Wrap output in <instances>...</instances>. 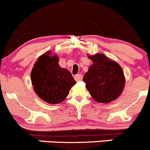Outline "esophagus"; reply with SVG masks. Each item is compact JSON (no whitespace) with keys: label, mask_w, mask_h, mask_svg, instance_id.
<instances>
[{"label":"esophagus","mask_w":150,"mask_h":150,"mask_svg":"<svg viewBox=\"0 0 150 150\" xmlns=\"http://www.w3.org/2000/svg\"><path fill=\"white\" fill-rule=\"evenodd\" d=\"M82 75L81 74H76L74 76V79H75V80L76 81H81V80H82Z\"/></svg>","instance_id":"obj_1"}]
</instances>
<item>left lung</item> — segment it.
I'll return each mask as SVG.
<instances>
[{
    "instance_id": "8db88e82",
    "label": "left lung",
    "mask_w": 150,
    "mask_h": 150,
    "mask_svg": "<svg viewBox=\"0 0 150 150\" xmlns=\"http://www.w3.org/2000/svg\"><path fill=\"white\" fill-rule=\"evenodd\" d=\"M93 61L83 81L90 96L96 102L109 103L122 94L125 78L121 66L103 54H87Z\"/></svg>"
}]
</instances>
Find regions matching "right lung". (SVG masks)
Returning <instances> with one entry per match:
<instances>
[{
	"label": "right lung",
	"mask_w": 150,
	"mask_h": 150,
	"mask_svg": "<svg viewBox=\"0 0 150 150\" xmlns=\"http://www.w3.org/2000/svg\"><path fill=\"white\" fill-rule=\"evenodd\" d=\"M49 51L40 56L31 71V82L37 96L47 103L57 104L66 98L76 81L69 70L60 66L57 54Z\"/></svg>",
	"instance_id": "add662e5"
}]
</instances>
